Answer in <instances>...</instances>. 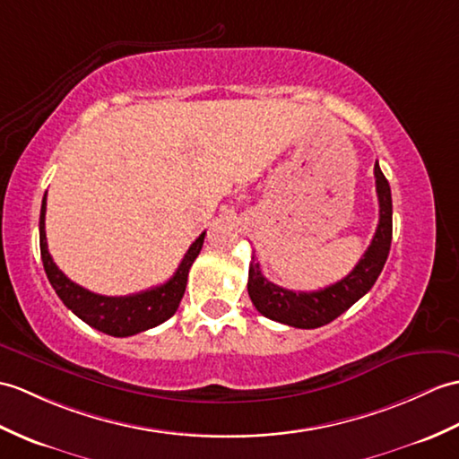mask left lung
I'll list each match as a JSON object with an SVG mask.
<instances>
[{
    "mask_svg": "<svg viewBox=\"0 0 459 459\" xmlns=\"http://www.w3.org/2000/svg\"><path fill=\"white\" fill-rule=\"evenodd\" d=\"M376 189L379 199V225L374 240L361 255L356 268L344 280L325 287L318 291H291L268 281L260 272V264L252 262L248 268V295L258 308V313L272 318L275 323L290 325L295 328H318L334 321L336 316L361 299L371 287L387 262L393 234V204L389 181L383 176L379 164L374 166Z\"/></svg>",
    "mask_w": 459,
    "mask_h": 459,
    "instance_id": "1",
    "label": "left lung"
}]
</instances>
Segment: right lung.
I'll use <instances>...</instances> for the list:
<instances>
[{
  "instance_id": "right-lung-1",
  "label": "right lung",
  "mask_w": 459,
  "mask_h": 459,
  "mask_svg": "<svg viewBox=\"0 0 459 459\" xmlns=\"http://www.w3.org/2000/svg\"><path fill=\"white\" fill-rule=\"evenodd\" d=\"M45 212H47V195L42 199L40 222H39L42 265H45L47 278L50 285L55 287V291L62 299V303L66 305L74 315L80 316L83 323L98 328L100 333L117 336V338H125V336H133V334L143 333V330L162 325L178 311L181 297L186 293L189 268L199 255L201 247H204L205 232H201L199 238L191 244L189 250L184 255V260H181V264L178 265L176 273L166 283L141 293L126 295V297H105V295H98L83 290L82 285L70 281L66 275L58 270V265L55 264V260H52V255L48 252L47 232H45Z\"/></svg>"
}]
</instances>
